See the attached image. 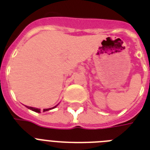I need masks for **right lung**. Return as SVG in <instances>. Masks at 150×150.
Here are the masks:
<instances>
[{
	"label": "right lung",
	"mask_w": 150,
	"mask_h": 150,
	"mask_svg": "<svg viewBox=\"0 0 150 150\" xmlns=\"http://www.w3.org/2000/svg\"><path fill=\"white\" fill-rule=\"evenodd\" d=\"M29 109L32 110H33V111L35 112H37V113H40V109H38V108H34V107H27ZM54 107H56V106ZM54 107H53V108H54ZM52 108H49V109H44L43 110V111H47V110H51Z\"/></svg>",
	"instance_id": "obj_1"
}]
</instances>
